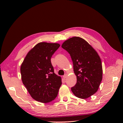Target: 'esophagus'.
<instances>
[{
  "mask_svg": "<svg viewBox=\"0 0 123 123\" xmlns=\"http://www.w3.org/2000/svg\"><path fill=\"white\" fill-rule=\"evenodd\" d=\"M67 76H68V74H65L63 75V78H64V79H66V78L67 77Z\"/></svg>",
  "mask_w": 123,
  "mask_h": 123,
  "instance_id": "34e87169",
  "label": "esophagus"
}]
</instances>
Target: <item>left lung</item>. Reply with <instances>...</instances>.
Here are the masks:
<instances>
[{
  "label": "left lung",
  "instance_id": "left-lung-1",
  "mask_svg": "<svg viewBox=\"0 0 123 123\" xmlns=\"http://www.w3.org/2000/svg\"><path fill=\"white\" fill-rule=\"evenodd\" d=\"M71 56L77 83L71 88L77 97L86 99L97 91L103 78V67L97 52L87 41L73 37L62 44Z\"/></svg>",
  "mask_w": 123,
  "mask_h": 123
}]
</instances>
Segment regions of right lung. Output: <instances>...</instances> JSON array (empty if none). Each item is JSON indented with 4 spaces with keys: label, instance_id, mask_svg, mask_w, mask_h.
Masks as SVG:
<instances>
[{
    "label": "right lung",
    "instance_id": "add662e5",
    "mask_svg": "<svg viewBox=\"0 0 123 123\" xmlns=\"http://www.w3.org/2000/svg\"><path fill=\"white\" fill-rule=\"evenodd\" d=\"M60 45L40 42L28 52L20 66L22 80L31 97L41 103L56 97L61 78L54 72L51 58Z\"/></svg>",
    "mask_w": 123,
    "mask_h": 123
}]
</instances>
